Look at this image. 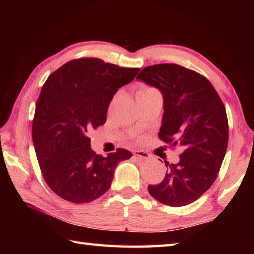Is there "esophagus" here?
I'll return each mask as SVG.
<instances>
[{
  "instance_id": "obj_1",
  "label": "esophagus",
  "mask_w": 254,
  "mask_h": 254,
  "mask_svg": "<svg viewBox=\"0 0 254 254\" xmlns=\"http://www.w3.org/2000/svg\"><path fill=\"white\" fill-rule=\"evenodd\" d=\"M133 154L137 156V157H139L141 159H149L150 158V154H148L147 152H144V150H134Z\"/></svg>"
}]
</instances>
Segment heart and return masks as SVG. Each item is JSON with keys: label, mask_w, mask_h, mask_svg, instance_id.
<instances>
[{"label": "heart", "mask_w": 254, "mask_h": 254, "mask_svg": "<svg viewBox=\"0 0 254 254\" xmlns=\"http://www.w3.org/2000/svg\"><path fill=\"white\" fill-rule=\"evenodd\" d=\"M154 91H157L155 88L150 87V86H146V85H143L139 87L138 91H137V95H146V94H150V93H154Z\"/></svg>", "instance_id": "heart-1"}]
</instances>
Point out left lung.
<instances>
[{"instance_id": "1", "label": "left lung", "mask_w": 254, "mask_h": 254, "mask_svg": "<svg viewBox=\"0 0 254 254\" xmlns=\"http://www.w3.org/2000/svg\"><path fill=\"white\" fill-rule=\"evenodd\" d=\"M136 78L161 91L165 112L158 136L182 150L178 164L165 161L164 180L149 185L148 192L168 206H185L212 187L220 170L228 146L225 106L206 77L178 64L146 66Z\"/></svg>"}]
</instances>
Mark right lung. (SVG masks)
Wrapping results in <instances>:
<instances>
[{
    "mask_svg": "<svg viewBox=\"0 0 254 254\" xmlns=\"http://www.w3.org/2000/svg\"><path fill=\"white\" fill-rule=\"evenodd\" d=\"M138 71L80 58L47 78L36 104L31 135L42 177L57 195L77 204L94 201L109 190L117 165L131 158L123 148L107 157L97 155L88 135L106 123L113 95Z\"/></svg>",
    "mask_w": 254,
    "mask_h": 254,
    "instance_id": "1",
    "label": "right lung"
}]
</instances>
